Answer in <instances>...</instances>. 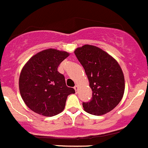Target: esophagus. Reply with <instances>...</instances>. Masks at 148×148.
I'll return each mask as SVG.
<instances>
[{"label":"esophagus","instance_id":"esophagus-1","mask_svg":"<svg viewBox=\"0 0 148 148\" xmlns=\"http://www.w3.org/2000/svg\"><path fill=\"white\" fill-rule=\"evenodd\" d=\"M74 89H75V90L76 92H77V90H78V86H77V85H76V86H75Z\"/></svg>","mask_w":148,"mask_h":148}]
</instances>
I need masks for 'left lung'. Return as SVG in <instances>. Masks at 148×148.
I'll use <instances>...</instances> for the list:
<instances>
[{"mask_svg": "<svg viewBox=\"0 0 148 148\" xmlns=\"http://www.w3.org/2000/svg\"><path fill=\"white\" fill-rule=\"evenodd\" d=\"M90 83L92 97L83 102V107L91 114L102 115L114 109L123 97L124 77L118 62L97 47L86 45L75 50Z\"/></svg>", "mask_w": 148, "mask_h": 148, "instance_id": "1", "label": "left lung"}]
</instances>
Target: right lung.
I'll return each mask as SVG.
<instances>
[{"label": "right lung", "instance_id": "1", "mask_svg": "<svg viewBox=\"0 0 148 148\" xmlns=\"http://www.w3.org/2000/svg\"><path fill=\"white\" fill-rule=\"evenodd\" d=\"M68 55L66 52L45 49L34 55L24 65L19 77V90L31 110L45 116L63 111L68 96L75 92L66 86L65 77L58 71Z\"/></svg>", "mask_w": 148, "mask_h": 148}]
</instances>
